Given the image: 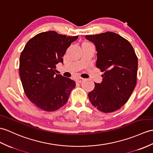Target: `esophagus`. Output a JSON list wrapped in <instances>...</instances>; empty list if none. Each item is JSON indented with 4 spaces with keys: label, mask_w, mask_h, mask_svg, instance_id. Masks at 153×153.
<instances>
[{
    "label": "esophagus",
    "mask_w": 153,
    "mask_h": 153,
    "mask_svg": "<svg viewBox=\"0 0 153 153\" xmlns=\"http://www.w3.org/2000/svg\"><path fill=\"white\" fill-rule=\"evenodd\" d=\"M83 80H84L83 78H81V77L77 78V79H76V83H81Z\"/></svg>",
    "instance_id": "obj_1"
}]
</instances>
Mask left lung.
<instances>
[{
  "label": "left lung",
  "mask_w": 153,
  "mask_h": 153,
  "mask_svg": "<svg viewBox=\"0 0 153 153\" xmlns=\"http://www.w3.org/2000/svg\"><path fill=\"white\" fill-rule=\"evenodd\" d=\"M97 51V67L104 74L88 94L91 103L104 113L115 111L128 100L136 85L137 57L130 42L112 32L86 35Z\"/></svg>",
  "instance_id": "left-lung-1"
}]
</instances>
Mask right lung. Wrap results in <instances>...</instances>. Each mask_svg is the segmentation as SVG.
Returning a JSON list of instances; mask_svg holds the SVG:
<instances>
[{
  "label": "right lung",
  "mask_w": 153,
  "mask_h": 153,
  "mask_svg": "<svg viewBox=\"0 0 153 153\" xmlns=\"http://www.w3.org/2000/svg\"><path fill=\"white\" fill-rule=\"evenodd\" d=\"M78 38L55 31L44 32L28 41L19 59V75L27 98L45 111H53L65 105L76 82L56 75V65Z\"/></svg>",
  "instance_id": "obj_1"
}]
</instances>
